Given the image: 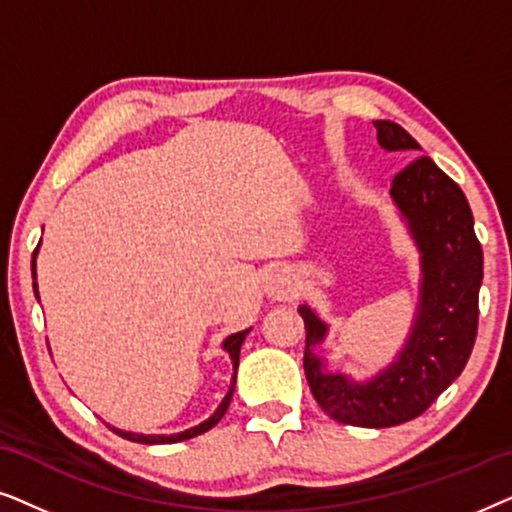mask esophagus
I'll return each mask as SVG.
<instances>
[{"mask_svg": "<svg viewBox=\"0 0 512 512\" xmlns=\"http://www.w3.org/2000/svg\"><path fill=\"white\" fill-rule=\"evenodd\" d=\"M293 286H296V279H293L291 270H286V268L272 270L270 275L265 277V293L277 300L289 298L293 293Z\"/></svg>", "mask_w": 512, "mask_h": 512, "instance_id": "1", "label": "esophagus"}]
</instances>
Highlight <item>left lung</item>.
Returning <instances> with one entry per match:
<instances>
[{"mask_svg": "<svg viewBox=\"0 0 512 512\" xmlns=\"http://www.w3.org/2000/svg\"><path fill=\"white\" fill-rule=\"evenodd\" d=\"M375 128L382 149L419 151L398 123L375 121ZM391 200L408 223L422 265L417 314L396 361L368 382L328 373L312 352L328 326L312 307H298L312 396L335 422L370 429L410 422L429 410L461 375L478 335L482 247L464 191L429 156H419L391 181Z\"/></svg>", "mask_w": 512, "mask_h": 512, "instance_id": "1", "label": "left lung"}]
</instances>
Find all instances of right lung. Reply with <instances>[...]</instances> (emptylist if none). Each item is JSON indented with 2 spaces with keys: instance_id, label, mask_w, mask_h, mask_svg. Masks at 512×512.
I'll return each instance as SVG.
<instances>
[{
  "instance_id": "1",
  "label": "right lung",
  "mask_w": 512,
  "mask_h": 512,
  "mask_svg": "<svg viewBox=\"0 0 512 512\" xmlns=\"http://www.w3.org/2000/svg\"><path fill=\"white\" fill-rule=\"evenodd\" d=\"M34 258H37V249H34ZM32 277L37 279V270H34V261H32ZM34 293H37V298H39L37 282H34ZM247 333H249V328H247V331H240V333H233V335H228V338L223 340V349H226V352L230 354V361H233V370H235V375H237V366H240V347H242L244 338H247ZM235 375H233V384H230V389H228L226 398H223L221 405H219V408H216L214 415L209 417V419H205V422H202V424L193 426V429H188V431H181V433H172V436H144V433L121 431V429H114V426H111V431L118 433V436H123V438L132 440V443H142V445H165V443H181V440H188V438H195V436H200V433H205V431L212 429V426L219 424V419H221L223 415H226V410H228V405H230V398H233V389H235Z\"/></svg>"
}]
</instances>
